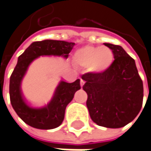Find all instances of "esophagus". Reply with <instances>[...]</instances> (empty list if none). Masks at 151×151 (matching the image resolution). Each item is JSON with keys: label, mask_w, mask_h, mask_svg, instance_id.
I'll return each mask as SVG.
<instances>
[{"label": "esophagus", "mask_w": 151, "mask_h": 151, "mask_svg": "<svg viewBox=\"0 0 151 151\" xmlns=\"http://www.w3.org/2000/svg\"><path fill=\"white\" fill-rule=\"evenodd\" d=\"M84 81L82 79V78H81V79H80V86H81V87H83V86H84Z\"/></svg>", "instance_id": "obj_1"}]
</instances>
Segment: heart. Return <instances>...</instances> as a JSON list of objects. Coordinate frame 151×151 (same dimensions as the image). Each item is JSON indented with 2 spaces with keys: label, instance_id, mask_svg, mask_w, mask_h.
I'll return each instance as SVG.
<instances>
[{
  "label": "heart",
  "instance_id": "heart-1",
  "mask_svg": "<svg viewBox=\"0 0 151 151\" xmlns=\"http://www.w3.org/2000/svg\"><path fill=\"white\" fill-rule=\"evenodd\" d=\"M77 65L87 67L94 73H102L111 67L114 61L113 51L108 47L87 45L78 49L73 55Z\"/></svg>",
  "mask_w": 151,
  "mask_h": 151
}]
</instances>
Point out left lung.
<instances>
[{"label":"left lung","instance_id":"8db88e82","mask_svg":"<svg viewBox=\"0 0 151 151\" xmlns=\"http://www.w3.org/2000/svg\"><path fill=\"white\" fill-rule=\"evenodd\" d=\"M112 49L114 60L102 73L82 75L86 106L94 122L108 128H120L136 118L144 97L143 81L135 60L119 45L104 43Z\"/></svg>","mask_w":151,"mask_h":151}]
</instances>
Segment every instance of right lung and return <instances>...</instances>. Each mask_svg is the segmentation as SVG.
Wrapping results in <instances>:
<instances>
[{
	"label": "right lung",
	"mask_w": 151,
	"mask_h": 151,
	"mask_svg": "<svg viewBox=\"0 0 151 151\" xmlns=\"http://www.w3.org/2000/svg\"><path fill=\"white\" fill-rule=\"evenodd\" d=\"M74 45V42L65 41L34 42L19 56L18 63L10 77V102L14 111L27 125L34 128L49 130L56 128L62 123L67 104L73 100L76 91L81 88L80 79H77L73 83L60 81L52 99L47 104L40 107H34L26 102L22 96L20 84L33 60L41 55H57L67 58Z\"/></svg>",
	"instance_id": "1"
}]
</instances>
